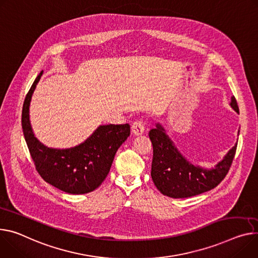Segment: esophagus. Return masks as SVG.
Returning a JSON list of instances; mask_svg holds the SVG:
<instances>
[{
  "instance_id": "34e87169",
  "label": "esophagus",
  "mask_w": 258,
  "mask_h": 258,
  "mask_svg": "<svg viewBox=\"0 0 258 258\" xmlns=\"http://www.w3.org/2000/svg\"><path fill=\"white\" fill-rule=\"evenodd\" d=\"M145 126H144V121L142 119H137L134 121L132 125V131L135 135H142L144 133Z\"/></svg>"
}]
</instances>
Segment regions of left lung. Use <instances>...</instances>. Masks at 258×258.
I'll list each match as a JSON object with an SVG mask.
<instances>
[{
	"mask_svg": "<svg viewBox=\"0 0 258 258\" xmlns=\"http://www.w3.org/2000/svg\"><path fill=\"white\" fill-rule=\"evenodd\" d=\"M230 106L239 112L235 97L231 98ZM148 135L153 146V183L162 195L174 199L189 198L213 189L227 175L237 150L235 145L215 169L203 170L190 165L178 152L161 125L157 124Z\"/></svg>",
	"mask_w": 258,
	"mask_h": 258,
	"instance_id": "8db88e82",
	"label": "left lung"
}]
</instances>
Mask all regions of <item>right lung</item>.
Wrapping results in <instances>:
<instances>
[{"label": "right lung", "mask_w": 258, "mask_h": 258, "mask_svg": "<svg viewBox=\"0 0 258 258\" xmlns=\"http://www.w3.org/2000/svg\"><path fill=\"white\" fill-rule=\"evenodd\" d=\"M41 72L25 99L21 124L26 142L38 174L56 188L83 195L95 190L109 174L116 151L131 134L128 123L101 125L86 141L70 149H53L35 138L30 123L29 108Z\"/></svg>", "instance_id": "add662e5"}]
</instances>
